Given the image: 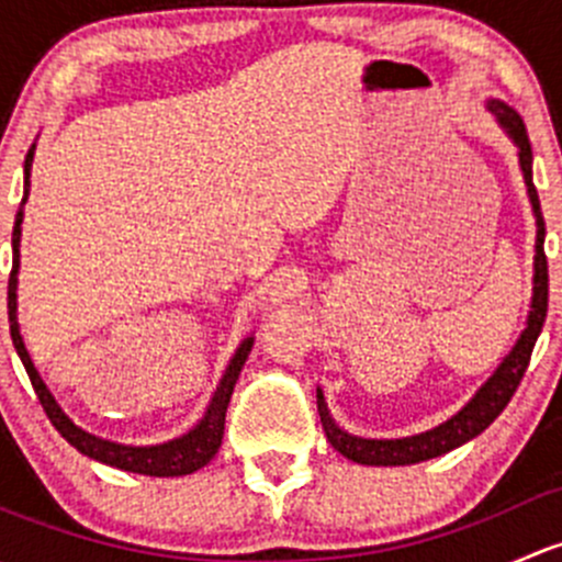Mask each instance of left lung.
Listing matches in <instances>:
<instances>
[{"label": "left lung", "mask_w": 562, "mask_h": 562, "mask_svg": "<svg viewBox=\"0 0 562 562\" xmlns=\"http://www.w3.org/2000/svg\"><path fill=\"white\" fill-rule=\"evenodd\" d=\"M492 116L497 119V124L503 127V133L512 138V144L517 146L519 168H522V179L527 187V198H530L532 217H536V255H532V296H530V313H527L522 334L517 337L514 348L503 356L501 364L495 367L490 378L481 383L479 391L464 402L462 407L451 418H446L438 427L427 429V432L411 435V438H359V435H350L348 429L339 427L334 422L331 411L326 405V396L323 389H317V413H321L323 432H326L328 443L339 451L342 457H348L350 462L359 464H375V468H396V464H416L424 459H435L440 454H449V451L459 449L462 443L473 440L475 435L484 432L492 422L503 413V407L508 405V400L517 391L519 381H522L527 361H530L532 345H536L538 334H541L543 317H547V302H549V274H547V255H543V228L541 217V203H538L536 184H532V149L530 138H527V130L522 116L514 111L512 105H506L503 100H486Z\"/></svg>", "instance_id": "1"}]
</instances>
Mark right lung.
Here are the masks:
<instances>
[{"instance_id": "1", "label": "right lung", "mask_w": 562, "mask_h": 562, "mask_svg": "<svg viewBox=\"0 0 562 562\" xmlns=\"http://www.w3.org/2000/svg\"><path fill=\"white\" fill-rule=\"evenodd\" d=\"M32 160H35V144H32L30 155L24 160V198H21V209L15 214L13 225V271H10L8 282V315H10V337H13L15 353L24 361L26 375H30L32 386L37 391V400L43 405V411L48 413L50 424L56 427V432L72 446V449L81 451L83 457L98 459V462L111 464L116 470H127V473H140V475H157V479H173V475H187L201 470L203 464L212 462V457L217 454L220 443H223V429H225V411H228L231 394H234L236 381L241 375V367H245L249 350H252L255 337L249 334L239 342L236 353L231 356L228 367H225L223 378H220L217 389H214L212 400H209L206 411H203L201 422L192 429H187L179 438L166 440V443L155 446H127L116 443V440H105L100 435L87 432L83 427H78L61 405L56 402V396L50 394V389L45 386V381L40 378L35 361H32L30 350H26L24 337H21L19 326V266H21V223H24V203L30 198V176H32Z\"/></svg>"}]
</instances>
